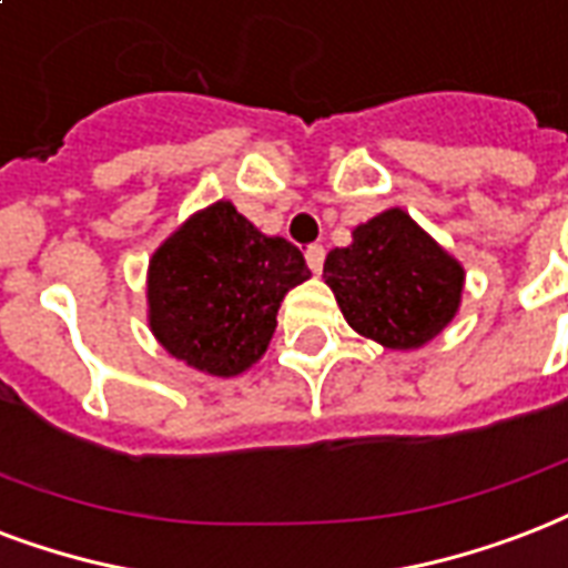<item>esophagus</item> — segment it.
I'll return each mask as SVG.
<instances>
[{"label":"esophagus","instance_id":"esophagus-1","mask_svg":"<svg viewBox=\"0 0 568 568\" xmlns=\"http://www.w3.org/2000/svg\"><path fill=\"white\" fill-rule=\"evenodd\" d=\"M305 261L311 266V272H323V261H325V248L323 245H307L305 248Z\"/></svg>","mask_w":568,"mask_h":568}]
</instances>
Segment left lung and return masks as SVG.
<instances>
[{"instance_id":"obj_1","label":"left lung","mask_w":568,"mask_h":568,"mask_svg":"<svg viewBox=\"0 0 568 568\" xmlns=\"http://www.w3.org/2000/svg\"><path fill=\"white\" fill-rule=\"evenodd\" d=\"M325 284L346 323L388 349H415L450 323L465 272L403 210L353 231V245L325 257Z\"/></svg>"}]
</instances>
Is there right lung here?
<instances>
[{
  "mask_svg": "<svg viewBox=\"0 0 568 568\" xmlns=\"http://www.w3.org/2000/svg\"><path fill=\"white\" fill-rule=\"evenodd\" d=\"M307 275L296 245L263 236L231 201H219L153 254L151 328L189 367L236 376L266 353L281 298Z\"/></svg>",
  "mask_w": 568,
  "mask_h": 568,
  "instance_id": "obj_1",
  "label": "right lung"
}]
</instances>
